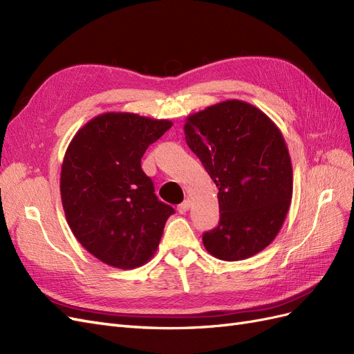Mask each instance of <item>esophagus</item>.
Masks as SVG:
<instances>
[{
    "mask_svg": "<svg viewBox=\"0 0 354 354\" xmlns=\"http://www.w3.org/2000/svg\"><path fill=\"white\" fill-rule=\"evenodd\" d=\"M189 208H190V201L186 199L185 202H181L180 205L177 207V211H178L180 214H186V212L189 211Z\"/></svg>",
    "mask_w": 354,
    "mask_h": 354,
    "instance_id": "1",
    "label": "esophagus"
}]
</instances>
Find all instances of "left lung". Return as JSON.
Instances as JSON below:
<instances>
[{
  "label": "left lung",
  "instance_id": "1",
  "mask_svg": "<svg viewBox=\"0 0 354 354\" xmlns=\"http://www.w3.org/2000/svg\"><path fill=\"white\" fill-rule=\"evenodd\" d=\"M185 134L218 187L220 221L203 233V246L224 261L259 254L279 233L292 198L281 130L255 106L226 100L189 115Z\"/></svg>",
  "mask_w": 354,
  "mask_h": 354
}]
</instances>
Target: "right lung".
<instances>
[{"label": "right lung", "instance_id": "add662e5", "mask_svg": "<svg viewBox=\"0 0 354 354\" xmlns=\"http://www.w3.org/2000/svg\"><path fill=\"white\" fill-rule=\"evenodd\" d=\"M171 127L168 120L106 112L80 128L63 158L60 195L69 227L85 250L116 269L151 260L174 214L140 164Z\"/></svg>", "mask_w": 354, "mask_h": 354}]
</instances>
